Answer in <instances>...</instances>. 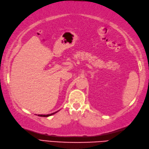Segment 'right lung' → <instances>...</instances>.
Returning <instances> with one entry per match:
<instances>
[{
  "mask_svg": "<svg viewBox=\"0 0 149 149\" xmlns=\"http://www.w3.org/2000/svg\"><path fill=\"white\" fill-rule=\"evenodd\" d=\"M57 111L54 112V113H51V114H48V115H38V116H39V117H47L51 116V115H54V114L56 113H57Z\"/></svg>",
  "mask_w": 149,
  "mask_h": 149,
  "instance_id": "1",
  "label": "right lung"
}]
</instances>
